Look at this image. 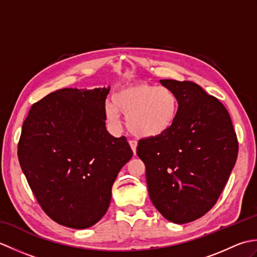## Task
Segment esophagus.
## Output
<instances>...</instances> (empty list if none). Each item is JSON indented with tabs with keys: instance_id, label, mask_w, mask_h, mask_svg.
<instances>
[{
	"instance_id": "34e87169",
	"label": "esophagus",
	"mask_w": 257,
	"mask_h": 257,
	"mask_svg": "<svg viewBox=\"0 0 257 257\" xmlns=\"http://www.w3.org/2000/svg\"><path fill=\"white\" fill-rule=\"evenodd\" d=\"M129 145L130 148H132L134 155H136V150H137V141L136 140H129Z\"/></svg>"
}]
</instances>
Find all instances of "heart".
<instances>
[{
  "label": "heart",
  "instance_id": "1",
  "mask_svg": "<svg viewBox=\"0 0 257 257\" xmlns=\"http://www.w3.org/2000/svg\"><path fill=\"white\" fill-rule=\"evenodd\" d=\"M176 94L166 86L146 81L130 84L112 96L105 106V118L113 127L121 124L120 113L125 114L129 132L139 138H156L172 127L178 116Z\"/></svg>",
  "mask_w": 257,
  "mask_h": 257
}]
</instances>
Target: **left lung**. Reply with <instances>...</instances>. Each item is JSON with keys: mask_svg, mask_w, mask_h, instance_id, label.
Wrapping results in <instances>:
<instances>
[{"mask_svg": "<svg viewBox=\"0 0 257 257\" xmlns=\"http://www.w3.org/2000/svg\"><path fill=\"white\" fill-rule=\"evenodd\" d=\"M176 94L179 111L167 133L141 139L151 202L170 222H192L216 203L235 166L238 143L219 99L189 80L161 79Z\"/></svg>", "mask_w": 257, "mask_h": 257, "instance_id": "obj_1", "label": "left lung"}]
</instances>
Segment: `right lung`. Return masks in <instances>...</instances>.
Wrapping results in <instances>:
<instances>
[{
  "label": "right lung",
  "mask_w": 257,
  "mask_h": 257,
  "mask_svg": "<svg viewBox=\"0 0 257 257\" xmlns=\"http://www.w3.org/2000/svg\"><path fill=\"white\" fill-rule=\"evenodd\" d=\"M110 87L63 88L32 106L22 127L19 161L31 190L58 224L90 227L105 215L118 173L133 157L125 137L107 132Z\"/></svg>",
  "instance_id": "obj_1"
}]
</instances>
